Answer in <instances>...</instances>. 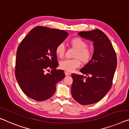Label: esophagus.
<instances>
[{
	"mask_svg": "<svg viewBox=\"0 0 129 129\" xmlns=\"http://www.w3.org/2000/svg\"><path fill=\"white\" fill-rule=\"evenodd\" d=\"M65 75H66V76H70V75L71 74V73H69V72H68V71H65Z\"/></svg>",
	"mask_w": 129,
	"mask_h": 129,
	"instance_id": "obj_1",
	"label": "esophagus"
}]
</instances>
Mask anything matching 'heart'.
<instances>
[{
  "label": "heart",
  "instance_id": "1",
  "mask_svg": "<svg viewBox=\"0 0 129 129\" xmlns=\"http://www.w3.org/2000/svg\"><path fill=\"white\" fill-rule=\"evenodd\" d=\"M70 44L76 49L74 56L75 59H64L59 63L60 67L66 71H72L80 64V61L84 64L89 62L92 58V51L87 48V43L80 37H75L70 41ZM65 48L63 43H59L55 48V52L59 58H62L64 54Z\"/></svg>",
  "mask_w": 129,
  "mask_h": 129
}]
</instances>
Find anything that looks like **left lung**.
I'll use <instances>...</instances> for the list:
<instances>
[{"label": "left lung", "mask_w": 129, "mask_h": 129, "mask_svg": "<svg viewBox=\"0 0 129 129\" xmlns=\"http://www.w3.org/2000/svg\"><path fill=\"white\" fill-rule=\"evenodd\" d=\"M80 36L93 43L92 57L81 69L83 75L72 74L71 94L82 105L99 102L110 90L117 66V59L111 41L99 29L80 31Z\"/></svg>", "instance_id": "8db88e82"}]
</instances>
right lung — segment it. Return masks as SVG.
<instances>
[{"label":"right lung","instance_id":"right-lung-1","mask_svg":"<svg viewBox=\"0 0 129 129\" xmlns=\"http://www.w3.org/2000/svg\"><path fill=\"white\" fill-rule=\"evenodd\" d=\"M64 30L36 26L21 41L17 51L15 74L23 92L36 101L52 96L56 83L64 78L62 70H57L55 48L68 36ZM51 72L46 74L45 71Z\"/></svg>","mask_w":129,"mask_h":129}]
</instances>
